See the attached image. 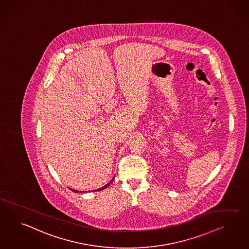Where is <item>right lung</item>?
<instances>
[{"mask_svg": "<svg viewBox=\"0 0 249 249\" xmlns=\"http://www.w3.org/2000/svg\"><path fill=\"white\" fill-rule=\"evenodd\" d=\"M114 178H112V179H111V180H110V181H109V182H108V183H107V184L105 185V186H104V187H102V188H101V189H98V190H94V192H96V191H102V190H104V189H106V188H107V187H108L109 185L111 184V183H112V182H113V180H114ZM71 191H72V192H77V191H76V190H72V189H71Z\"/></svg>", "mask_w": 249, "mask_h": 249, "instance_id": "right-lung-1", "label": "right lung"}]
</instances>
